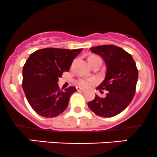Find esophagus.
<instances>
[{
    "label": "esophagus",
    "mask_w": 157,
    "mask_h": 157,
    "mask_svg": "<svg viewBox=\"0 0 157 157\" xmlns=\"http://www.w3.org/2000/svg\"><path fill=\"white\" fill-rule=\"evenodd\" d=\"M76 90L78 91H85V89H83V88H82L81 87H78V86L76 87Z\"/></svg>",
    "instance_id": "34e87169"
}]
</instances>
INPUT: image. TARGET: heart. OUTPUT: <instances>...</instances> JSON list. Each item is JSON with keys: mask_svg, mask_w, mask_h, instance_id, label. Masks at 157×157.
<instances>
[{"mask_svg": "<svg viewBox=\"0 0 157 157\" xmlns=\"http://www.w3.org/2000/svg\"><path fill=\"white\" fill-rule=\"evenodd\" d=\"M95 82L96 79L94 78H82L79 79L78 84L80 86L84 87V88H88Z\"/></svg>", "mask_w": 157, "mask_h": 157, "instance_id": "1", "label": "heart"}]
</instances>
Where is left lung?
<instances>
[{
    "mask_svg": "<svg viewBox=\"0 0 157 157\" xmlns=\"http://www.w3.org/2000/svg\"><path fill=\"white\" fill-rule=\"evenodd\" d=\"M100 56L106 65L105 78L97 90H107L106 97L95 95L88 103L93 112L100 117H111L120 114L131 102L138 80V70L131 54L114 45L90 48Z\"/></svg>",
    "mask_w": 157,
    "mask_h": 157,
    "instance_id": "obj_1",
    "label": "left lung"
}]
</instances>
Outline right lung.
Listing matches in <instances>:
<instances>
[{
	"label": "right lung",
	"mask_w": 157,
	"mask_h": 157,
	"mask_svg": "<svg viewBox=\"0 0 157 157\" xmlns=\"http://www.w3.org/2000/svg\"><path fill=\"white\" fill-rule=\"evenodd\" d=\"M82 49L45 48L30 54L23 67V89L33 109L40 116L54 117L67 108L73 86L60 91L59 78L68 72Z\"/></svg>",
	"instance_id": "obj_1"
}]
</instances>
